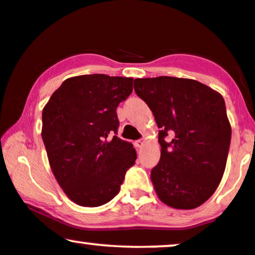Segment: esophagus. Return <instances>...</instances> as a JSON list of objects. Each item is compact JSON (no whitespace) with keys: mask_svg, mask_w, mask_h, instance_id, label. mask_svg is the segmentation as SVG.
<instances>
[{"mask_svg":"<svg viewBox=\"0 0 255 255\" xmlns=\"http://www.w3.org/2000/svg\"><path fill=\"white\" fill-rule=\"evenodd\" d=\"M145 142H146V139L145 138H141V139H139V140H135L134 141V146L137 148H141L142 146L145 145Z\"/></svg>","mask_w":255,"mask_h":255,"instance_id":"obj_1","label":"esophagus"}]
</instances>
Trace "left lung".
<instances>
[{
    "label": "left lung",
    "mask_w": 255,
    "mask_h": 255,
    "mask_svg": "<svg viewBox=\"0 0 255 255\" xmlns=\"http://www.w3.org/2000/svg\"><path fill=\"white\" fill-rule=\"evenodd\" d=\"M160 128V161L151 172L159 200L174 209L200 207L217 189L224 174L231 125L223 96L191 79H135ZM173 135L172 141L164 138Z\"/></svg>",
    "instance_id": "1"
}]
</instances>
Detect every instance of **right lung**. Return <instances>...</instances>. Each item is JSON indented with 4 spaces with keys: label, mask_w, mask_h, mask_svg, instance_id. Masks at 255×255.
Listing matches in <instances>:
<instances>
[{
    "label": "right lung",
    "mask_w": 255,
    "mask_h": 255,
    "mask_svg": "<svg viewBox=\"0 0 255 255\" xmlns=\"http://www.w3.org/2000/svg\"><path fill=\"white\" fill-rule=\"evenodd\" d=\"M132 78L104 74L65 80L43 109V138L52 173L69 200L100 207L120 191L137 153L117 133L116 109Z\"/></svg>",
    "instance_id": "right-lung-1"
}]
</instances>
